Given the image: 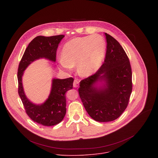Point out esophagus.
<instances>
[{
    "mask_svg": "<svg viewBox=\"0 0 158 158\" xmlns=\"http://www.w3.org/2000/svg\"><path fill=\"white\" fill-rule=\"evenodd\" d=\"M79 85V81L78 79H76L74 81V82H73V86L74 87H77Z\"/></svg>",
    "mask_w": 158,
    "mask_h": 158,
    "instance_id": "34e87169",
    "label": "esophagus"
}]
</instances>
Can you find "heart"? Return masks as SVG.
Returning <instances> with one entry per match:
<instances>
[{"instance_id":"obj_1","label":"heart","mask_w":158,"mask_h":158,"mask_svg":"<svg viewBox=\"0 0 158 158\" xmlns=\"http://www.w3.org/2000/svg\"><path fill=\"white\" fill-rule=\"evenodd\" d=\"M105 51V41L99 35L74 38L64 44L59 63L67 70L77 64L79 74L88 76L99 68Z\"/></svg>"}]
</instances>
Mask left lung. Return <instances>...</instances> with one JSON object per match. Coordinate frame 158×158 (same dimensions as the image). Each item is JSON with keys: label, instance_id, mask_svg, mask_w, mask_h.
Here are the masks:
<instances>
[{"label": "left lung", "instance_id": "left-lung-1", "mask_svg": "<svg viewBox=\"0 0 158 158\" xmlns=\"http://www.w3.org/2000/svg\"><path fill=\"white\" fill-rule=\"evenodd\" d=\"M104 35L107 44L104 63L95 74L82 80L78 89L87 113L98 122L118 119L126 109L132 89L131 67L126 52L113 37ZM98 80L106 82L104 88L95 86Z\"/></svg>", "mask_w": 158, "mask_h": 158}]
</instances>
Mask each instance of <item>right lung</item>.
<instances>
[{"instance_id":"obj_1","label":"right lung","mask_w":158,"mask_h":158,"mask_svg":"<svg viewBox=\"0 0 158 158\" xmlns=\"http://www.w3.org/2000/svg\"><path fill=\"white\" fill-rule=\"evenodd\" d=\"M64 37V35H58L35 37L28 45L19 64L18 93L26 114L33 121L45 126L56 125L64 119L66 113L65 94L73 89L74 79H54L48 99L42 105H35L30 102L24 94L22 76L26 67L36 59L44 57L55 62L59 44Z\"/></svg>"}]
</instances>
